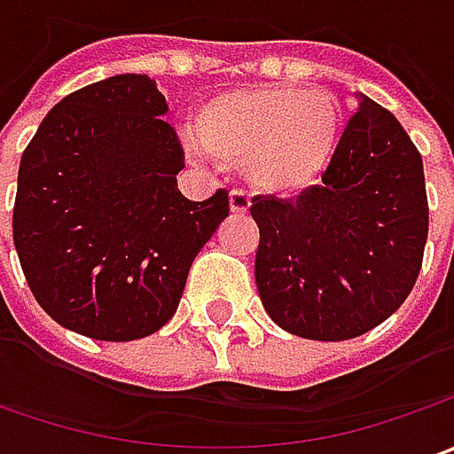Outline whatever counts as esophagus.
I'll list each match as a JSON object with an SVG mask.
<instances>
[{"label": "esophagus", "mask_w": 454, "mask_h": 454, "mask_svg": "<svg viewBox=\"0 0 454 454\" xmlns=\"http://www.w3.org/2000/svg\"><path fill=\"white\" fill-rule=\"evenodd\" d=\"M250 194L247 192H242V189H232L230 192V209L235 212V215H247L250 212Z\"/></svg>", "instance_id": "34e87169"}]
</instances>
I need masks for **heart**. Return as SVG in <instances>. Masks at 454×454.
<instances>
[{"instance_id":"1","label":"heart","mask_w":454,"mask_h":454,"mask_svg":"<svg viewBox=\"0 0 454 454\" xmlns=\"http://www.w3.org/2000/svg\"><path fill=\"white\" fill-rule=\"evenodd\" d=\"M343 114L325 90L260 85L204 100L194 114L201 149L268 194L295 197L321 182L333 164Z\"/></svg>"}]
</instances>
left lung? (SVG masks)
<instances>
[{
	"label": "left lung",
	"instance_id": "obj_1",
	"mask_svg": "<svg viewBox=\"0 0 454 454\" xmlns=\"http://www.w3.org/2000/svg\"><path fill=\"white\" fill-rule=\"evenodd\" d=\"M254 280L265 310L301 339H356L417 283L429 230L422 156L387 108L364 98L333 164L298 200L254 197Z\"/></svg>",
	"mask_w": 454,
	"mask_h": 454
}]
</instances>
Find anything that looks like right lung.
Wrapping results in <instances>:
<instances>
[{
  "label": "right lung",
  "instance_id": "right-lung-1",
  "mask_svg": "<svg viewBox=\"0 0 454 454\" xmlns=\"http://www.w3.org/2000/svg\"><path fill=\"white\" fill-rule=\"evenodd\" d=\"M149 75L65 96L22 153L12 235L27 286L65 328L96 340L156 333L230 197L176 189L184 149Z\"/></svg>",
  "mask_w": 454,
  "mask_h": 454
}]
</instances>
